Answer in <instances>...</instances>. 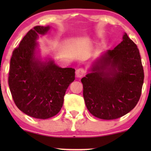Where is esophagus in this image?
Here are the masks:
<instances>
[{"label": "esophagus", "mask_w": 151, "mask_h": 151, "mask_svg": "<svg viewBox=\"0 0 151 151\" xmlns=\"http://www.w3.org/2000/svg\"><path fill=\"white\" fill-rule=\"evenodd\" d=\"M84 74H85V71H84V69L79 68L76 70V76H77V77H82L84 75Z\"/></svg>", "instance_id": "1"}]
</instances>
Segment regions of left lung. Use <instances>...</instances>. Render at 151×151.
Wrapping results in <instances>:
<instances>
[{
	"instance_id": "left-lung-1",
	"label": "left lung",
	"mask_w": 151,
	"mask_h": 151,
	"mask_svg": "<svg viewBox=\"0 0 151 151\" xmlns=\"http://www.w3.org/2000/svg\"><path fill=\"white\" fill-rule=\"evenodd\" d=\"M89 72L81 81L86 108L95 117L118 119L138 104L144 72L139 50L126 32L122 42L102 54Z\"/></svg>"
}]
</instances>
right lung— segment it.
<instances>
[{
    "label": "right lung",
    "mask_w": 151,
    "mask_h": 151,
    "mask_svg": "<svg viewBox=\"0 0 151 151\" xmlns=\"http://www.w3.org/2000/svg\"><path fill=\"white\" fill-rule=\"evenodd\" d=\"M49 25L35 26L28 31L13 50L8 84L13 101L21 111L31 117L47 119L59 113L67 88L75 79V70L61 68L51 58L42 61L38 55L39 35Z\"/></svg>",
    "instance_id": "1"
}]
</instances>
